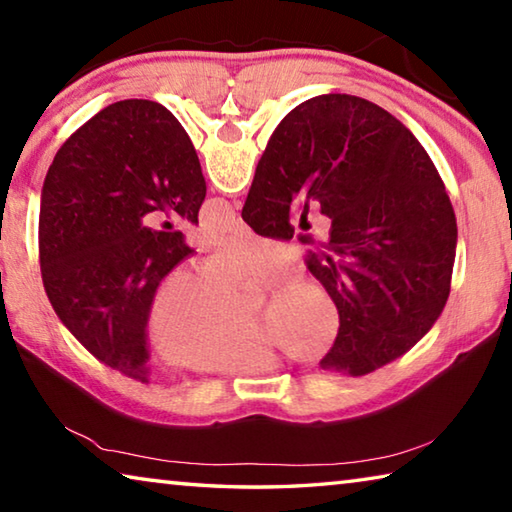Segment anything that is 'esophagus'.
<instances>
[{
	"mask_svg": "<svg viewBox=\"0 0 512 512\" xmlns=\"http://www.w3.org/2000/svg\"><path fill=\"white\" fill-rule=\"evenodd\" d=\"M230 232H235V235H244V232H248V225L241 219H235V221H232Z\"/></svg>",
	"mask_w": 512,
	"mask_h": 512,
	"instance_id": "esophagus-1",
	"label": "esophagus"
}]
</instances>
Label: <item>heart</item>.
I'll return each mask as SVG.
<instances>
[{
	"instance_id": "b5f03b06",
	"label": "heart",
	"mask_w": 512,
	"mask_h": 512,
	"mask_svg": "<svg viewBox=\"0 0 512 512\" xmlns=\"http://www.w3.org/2000/svg\"><path fill=\"white\" fill-rule=\"evenodd\" d=\"M296 268L284 241L237 235L207 259L201 275L173 268L158 282L144 316V339L155 363L196 375H259L300 352L320 354L339 334L332 296L307 277L271 293L264 314L246 318V284L275 282Z\"/></svg>"
}]
</instances>
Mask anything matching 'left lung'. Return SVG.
I'll return each mask as SVG.
<instances>
[{
  "instance_id": "obj_1",
  "label": "left lung",
  "mask_w": 512,
  "mask_h": 512,
  "mask_svg": "<svg viewBox=\"0 0 512 512\" xmlns=\"http://www.w3.org/2000/svg\"><path fill=\"white\" fill-rule=\"evenodd\" d=\"M205 178L194 144L155 101L97 112L60 146L40 196V271L74 339L112 370L146 384L144 316L155 287L194 250L151 212L198 223Z\"/></svg>"
}]
</instances>
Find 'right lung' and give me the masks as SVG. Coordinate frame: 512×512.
<instances>
[{
  "mask_svg": "<svg viewBox=\"0 0 512 512\" xmlns=\"http://www.w3.org/2000/svg\"><path fill=\"white\" fill-rule=\"evenodd\" d=\"M298 198L332 219L307 257L341 316L320 368L361 377L400 359L443 314L456 259L454 207L427 151L366 99H309L268 140L241 219L291 239Z\"/></svg>",
  "mask_w": 512,
  "mask_h": 512,
  "instance_id": "add662e5",
  "label": "right lung"
}]
</instances>
